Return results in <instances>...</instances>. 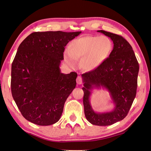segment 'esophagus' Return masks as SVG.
<instances>
[{"instance_id": "obj_1", "label": "esophagus", "mask_w": 151, "mask_h": 151, "mask_svg": "<svg viewBox=\"0 0 151 151\" xmlns=\"http://www.w3.org/2000/svg\"><path fill=\"white\" fill-rule=\"evenodd\" d=\"M77 83L78 85H81V84H83V81H82L81 77H77Z\"/></svg>"}]
</instances>
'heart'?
Here are the masks:
<instances>
[{
    "label": "heart",
    "instance_id": "1",
    "mask_svg": "<svg viewBox=\"0 0 151 151\" xmlns=\"http://www.w3.org/2000/svg\"><path fill=\"white\" fill-rule=\"evenodd\" d=\"M113 48L112 41L107 36H83L73 41L70 49L65 50L64 60L70 67H74L76 59H80L84 70L93 71L109 57Z\"/></svg>",
    "mask_w": 151,
    "mask_h": 151
}]
</instances>
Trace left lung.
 Returning <instances> with one entry per match:
<instances>
[{
    "instance_id": "1",
    "label": "left lung",
    "mask_w": 151,
    "mask_h": 151,
    "mask_svg": "<svg viewBox=\"0 0 151 151\" xmlns=\"http://www.w3.org/2000/svg\"><path fill=\"white\" fill-rule=\"evenodd\" d=\"M110 38L113 48L110 55L96 69L82 75L83 104L86 119L91 124L108 126L122 120L129 113L135 98L139 65L132 47L122 36L99 30ZM106 89L115 107L112 111L99 113L90 103L93 88Z\"/></svg>"
}]
</instances>
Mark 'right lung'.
<instances>
[{
	"instance_id": "add662e5",
	"label": "right lung",
	"mask_w": 151,
	"mask_h": 151,
	"mask_svg": "<svg viewBox=\"0 0 151 151\" xmlns=\"http://www.w3.org/2000/svg\"><path fill=\"white\" fill-rule=\"evenodd\" d=\"M81 31L35 32L18 47L11 68V92L22 115L47 126L60 120L77 74H65L60 64L67 44Z\"/></svg>"
}]
</instances>
